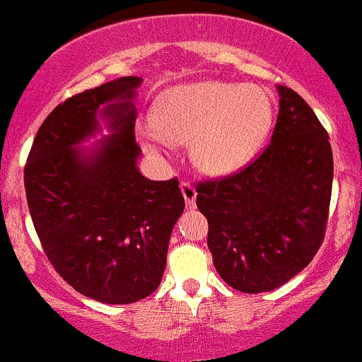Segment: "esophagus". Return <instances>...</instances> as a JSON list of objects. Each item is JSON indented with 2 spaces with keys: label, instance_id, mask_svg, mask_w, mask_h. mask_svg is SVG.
Returning a JSON list of instances; mask_svg holds the SVG:
<instances>
[{
  "label": "esophagus",
  "instance_id": "34e87169",
  "mask_svg": "<svg viewBox=\"0 0 362 362\" xmlns=\"http://www.w3.org/2000/svg\"><path fill=\"white\" fill-rule=\"evenodd\" d=\"M181 192H183V197L185 201H187L188 206H195V199H197V192H195V187L192 183H188V181H183L181 183Z\"/></svg>",
  "mask_w": 362,
  "mask_h": 362
}]
</instances>
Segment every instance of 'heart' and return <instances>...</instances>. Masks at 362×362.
Here are the masks:
<instances>
[{"instance_id": "1", "label": "heart", "mask_w": 362, "mask_h": 362, "mask_svg": "<svg viewBox=\"0 0 362 362\" xmlns=\"http://www.w3.org/2000/svg\"><path fill=\"white\" fill-rule=\"evenodd\" d=\"M273 104L258 86L201 81L165 89L151 107L152 132L141 134L151 154L165 141L192 144V158L208 174H230L250 163L269 131Z\"/></svg>"}]
</instances>
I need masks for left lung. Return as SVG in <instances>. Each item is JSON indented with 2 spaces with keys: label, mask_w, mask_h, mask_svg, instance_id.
<instances>
[{
  "label": "left lung",
  "mask_w": 362,
  "mask_h": 362,
  "mask_svg": "<svg viewBox=\"0 0 362 362\" xmlns=\"http://www.w3.org/2000/svg\"><path fill=\"white\" fill-rule=\"evenodd\" d=\"M276 89L280 109L267 148L238 174L197 187L215 269L247 294L278 289L310 264L332 195L327 131L296 91Z\"/></svg>",
  "instance_id": "obj_1"
}]
</instances>
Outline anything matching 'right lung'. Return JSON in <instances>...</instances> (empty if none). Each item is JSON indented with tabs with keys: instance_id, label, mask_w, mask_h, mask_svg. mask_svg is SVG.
<instances>
[{
	"instance_id": "obj_1",
	"label": "right lung",
	"mask_w": 362,
	"mask_h": 362,
	"mask_svg": "<svg viewBox=\"0 0 362 362\" xmlns=\"http://www.w3.org/2000/svg\"><path fill=\"white\" fill-rule=\"evenodd\" d=\"M141 82L120 77L59 104L25 167L28 210L46 257L73 289L102 303H134L158 289L185 210L177 179L151 181L138 168ZM91 137L99 140L82 148Z\"/></svg>"
}]
</instances>
